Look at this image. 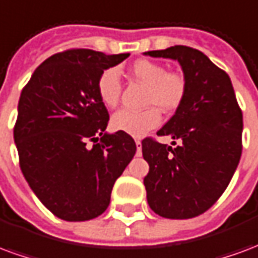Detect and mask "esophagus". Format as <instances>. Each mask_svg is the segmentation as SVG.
<instances>
[{
  "label": "esophagus",
  "instance_id": "1",
  "mask_svg": "<svg viewBox=\"0 0 258 258\" xmlns=\"http://www.w3.org/2000/svg\"><path fill=\"white\" fill-rule=\"evenodd\" d=\"M135 145H137V156H141V141L135 140Z\"/></svg>",
  "mask_w": 258,
  "mask_h": 258
}]
</instances>
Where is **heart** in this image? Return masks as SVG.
Masks as SVG:
<instances>
[{"label":"heart","mask_w":258,"mask_h":258,"mask_svg":"<svg viewBox=\"0 0 258 258\" xmlns=\"http://www.w3.org/2000/svg\"><path fill=\"white\" fill-rule=\"evenodd\" d=\"M131 72L137 79L148 85L145 96L146 109L128 110L123 109L114 113L112 127L133 137H142L148 131L156 128L162 121L163 112H173L184 101L186 83L182 74L166 72L162 63L148 59H140L133 63ZM120 73L116 68L103 70L96 81V94L106 107L117 106L120 99Z\"/></svg>","instance_id":"1"}]
</instances>
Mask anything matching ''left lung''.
<instances>
[{"label": "left lung", "instance_id": "obj_1", "mask_svg": "<svg viewBox=\"0 0 258 258\" xmlns=\"http://www.w3.org/2000/svg\"><path fill=\"white\" fill-rule=\"evenodd\" d=\"M144 55L177 60L186 83L184 101L157 131L181 145L142 141V156L149 164L144 178L148 205L164 218H194L216 203L238 167L242 112L229 76L203 52L174 45Z\"/></svg>", "mask_w": 258, "mask_h": 258}]
</instances>
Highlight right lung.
<instances>
[{"label": "right lung", "instance_id": "add662e5", "mask_svg": "<svg viewBox=\"0 0 258 258\" xmlns=\"http://www.w3.org/2000/svg\"><path fill=\"white\" fill-rule=\"evenodd\" d=\"M128 56L92 49L56 53L34 70L20 94L14 130L20 168L60 220L101 216L134 157L137 145L128 134L106 133L109 113L96 94L99 74Z\"/></svg>", "mask_w": 258, "mask_h": 258}]
</instances>
